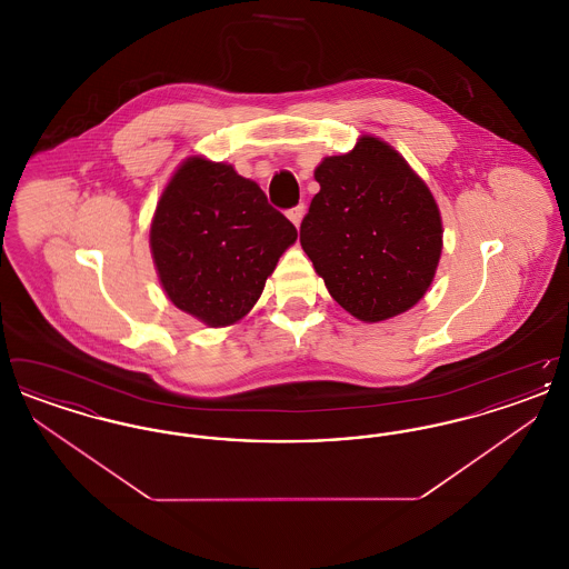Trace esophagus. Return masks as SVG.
Listing matches in <instances>:
<instances>
[{
	"label": "esophagus",
	"mask_w": 569,
	"mask_h": 569,
	"mask_svg": "<svg viewBox=\"0 0 569 569\" xmlns=\"http://www.w3.org/2000/svg\"><path fill=\"white\" fill-rule=\"evenodd\" d=\"M302 217H305V204H298L295 209H290L288 211V219L295 223V226H300V221H302Z\"/></svg>",
	"instance_id": "34e87169"
}]
</instances>
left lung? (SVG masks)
Here are the masks:
<instances>
[{
    "instance_id": "1",
    "label": "left lung",
    "mask_w": 569,
    "mask_h": 569,
    "mask_svg": "<svg viewBox=\"0 0 569 569\" xmlns=\"http://www.w3.org/2000/svg\"><path fill=\"white\" fill-rule=\"evenodd\" d=\"M320 191L300 223V244L330 297L360 322L406 313L433 283L443 247L429 186L381 138L325 158Z\"/></svg>"
}]
</instances>
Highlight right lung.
Returning a JSON list of instances; mask_svg holds the SVG:
<instances>
[{
	"instance_id": "right-lung-1",
	"label": "right lung",
	"mask_w": 569,
	"mask_h": 569,
	"mask_svg": "<svg viewBox=\"0 0 569 569\" xmlns=\"http://www.w3.org/2000/svg\"><path fill=\"white\" fill-rule=\"evenodd\" d=\"M297 228L232 163L191 156L166 183L149 244L170 302L211 328L237 325Z\"/></svg>"
}]
</instances>
